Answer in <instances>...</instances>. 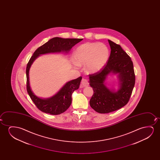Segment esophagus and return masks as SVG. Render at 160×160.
<instances>
[{"label":"esophagus","mask_w":160,"mask_h":160,"mask_svg":"<svg viewBox=\"0 0 160 160\" xmlns=\"http://www.w3.org/2000/svg\"><path fill=\"white\" fill-rule=\"evenodd\" d=\"M81 84L83 86V87H86L89 85V83L88 82V80L85 79H82L81 80Z\"/></svg>","instance_id":"1"}]
</instances>
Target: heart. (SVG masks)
Masks as SVG:
<instances>
[{
  "mask_svg": "<svg viewBox=\"0 0 160 160\" xmlns=\"http://www.w3.org/2000/svg\"><path fill=\"white\" fill-rule=\"evenodd\" d=\"M73 56L76 66L85 65L86 72L94 74L105 66L109 57V51L103 43L86 42L79 46Z\"/></svg>",
  "mask_w": 160,
  "mask_h": 160,
  "instance_id": "obj_1",
  "label": "heart"
}]
</instances>
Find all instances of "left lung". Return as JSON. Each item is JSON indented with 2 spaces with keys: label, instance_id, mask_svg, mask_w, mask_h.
<instances>
[{
  "label": "left lung",
  "instance_id": "obj_1",
  "mask_svg": "<svg viewBox=\"0 0 160 160\" xmlns=\"http://www.w3.org/2000/svg\"><path fill=\"white\" fill-rule=\"evenodd\" d=\"M111 53L107 64L102 70L89 75V83L94 94L90 101L91 107L101 114L116 111L127 104L135 84L133 64L120 45L108 40ZM109 74H116L118 90L108 88L105 81Z\"/></svg>",
  "mask_w": 160,
  "mask_h": 160
}]
</instances>
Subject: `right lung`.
<instances>
[{"label":"right lung","instance_id":"obj_1","mask_svg":"<svg viewBox=\"0 0 160 160\" xmlns=\"http://www.w3.org/2000/svg\"><path fill=\"white\" fill-rule=\"evenodd\" d=\"M82 40L83 39L53 38L38 48L29 59L26 68L27 90L31 99L42 112L51 115H59L68 109L72 103V92L79 88L82 77L66 82L53 96L48 98H42L36 96L31 89L29 73L32 64L40 55L51 53H68L75 45Z\"/></svg>","mask_w":160,"mask_h":160}]
</instances>
